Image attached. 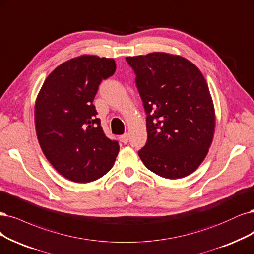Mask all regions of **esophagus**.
<instances>
[{
	"instance_id": "obj_1",
	"label": "esophagus",
	"mask_w": 254,
	"mask_h": 254,
	"mask_svg": "<svg viewBox=\"0 0 254 254\" xmlns=\"http://www.w3.org/2000/svg\"><path fill=\"white\" fill-rule=\"evenodd\" d=\"M120 138H121V142H122V143L127 144L128 141H129V134H128V133H125V134H123V135H121Z\"/></svg>"
}]
</instances>
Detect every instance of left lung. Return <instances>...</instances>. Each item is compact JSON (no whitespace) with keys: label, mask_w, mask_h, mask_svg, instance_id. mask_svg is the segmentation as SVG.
Returning a JSON list of instances; mask_svg holds the SVG:
<instances>
[{"label":"left lung","mask_w":254,"mask_h":254,"mask_svg":"<svg viewBox=\"0 0 254 254\" xmlns=\"http://www.w3.org/2000/svg\"><path fill=\"white\" fill-rule=\"evenodd\" d=\"M126 61L136 75L147 115L148 138L138 156L162 178L189 176L206 157L215 127L213 102L204 75L185 58L165 52Z\"/></svg>","instance_id":"left-lung-1"}]
</instances>
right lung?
<instances>
[{
	"mask_svg": "<svg viewBox=\"0 0 254 254\" xmlns=\"http://www.w3.org/2000/svg\"><path fill=\"white\" fill-rule=\"evenodd\" d=\"M113 59L81 56L58 66L44 82L34 108L40 146L55 169L75 183L106 174L120 146L105 135L93 100L116 71Z\"/></svg>",
	"mask_w": 254,
	"mask_h": 254,
	"instance_id": "right-lung-1",
	"label": "right lung"
}]
</instances>
